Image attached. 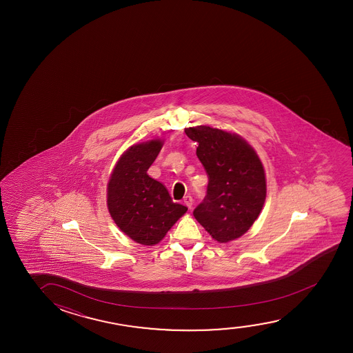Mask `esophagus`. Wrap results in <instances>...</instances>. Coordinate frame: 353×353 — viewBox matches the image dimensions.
<instances>
[{
	"mask_svg": "<svg viewBox=\"0 0 353 353\" xmlns=\"http://www.w3.org/2000/svg\"><path fill=\"white\" fill-rule=\"evenodd\" d=\"M184 203L187 205V208H192V206H193V198L190 196V195H187L185 198H184Z\"/></svg>",
	"mask_w": 353,
	"mask_h": 353,
	"instance_id": "1",
	"label": "esophagus"
}]
</instances>
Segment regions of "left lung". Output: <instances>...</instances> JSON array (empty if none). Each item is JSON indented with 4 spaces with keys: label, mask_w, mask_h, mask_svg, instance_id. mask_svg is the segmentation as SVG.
I'll list each match as a JSON object with an SVG mask.
<instances>
[{
    "label": "left lung",
    "mask_w": 353,
    "mask_h": 353,
    "mask_svg": "<svg viewBox=\"0 0 353 353\" xmlns=\"http://www.w3.org/2000/svg\"><path fill=\"white\" fill-rule=\"evenodd\" d=\"M208 176V193L194 217L221 243L242 236L261 213L266 196L264 168L241 136L208 125L187 128Z\"/></svg>",
    "instance_id": "1"
}]
</instances>
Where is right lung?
<instances>
[{"label":"right lung","instance_id":"add662e5","mask_svg":"<svg viewBox=\"0 0 353 353\" xmlns=\"http://www.w3.org/2000/svg\"><path fill=\"white\" fill-rule=\"evenodd\" d=\"M163 147L160 140L131 145L121 154L107 184V206L131 240L153 246L188 208L174 203L163 183L147 174Z\"/></svg>","mask_w":353,"mask_h":353}]
</instances>
